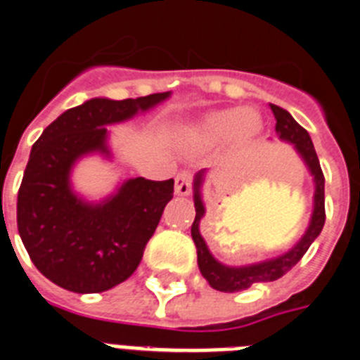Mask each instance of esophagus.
<instances>
[{"mask_svg": "<svg viewBox=\"0 0 360 360\" xmlns=\"http://www.w3.org/2000/svg\"><path fill=\"white\" fill-rule=\"evenodd\" d=\"M192 192V176L188 172H181L176 177V193L177 195H190Z\"/></svg>", "mask_w": 360, "mask_h": 360, "instance_id": "34e87169", "label": "esophagus"}]
</instances>
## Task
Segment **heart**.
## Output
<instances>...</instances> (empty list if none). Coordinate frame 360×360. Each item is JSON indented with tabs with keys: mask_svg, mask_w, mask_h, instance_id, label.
Returning <instances> with one entry per match:
<instances>
[{
	"mask_svg": "<svg viewBox=\"0 0 360 360\" xmlns=\"http://www.w3.org/2000/svg\"><path fill=\"white\" fill-rule=\"evenodd\" d=\"M262 128V117L255 108L228 106L202 115L188 130V141L195 146H215L230 139L233 143L252 141Z\"/></svg>",
	"mask_w": 360,
	"mask_h": 360,
	"instance_id": "1",
	"label": "heart"
}]
</instances>
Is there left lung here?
<instances>
[{
  "mask_svg": "<svg viewBox=\"0 0 360 360\" xmlns=\"http://www.w3.org/2000/svg\"><path fill=\"white\" fill-rule=\"evenodd\" d=\"M270 108L275 115V121H277L275 123V132H277L279 139L292 143L293 148L297 150V154L301 155V159L310 170L311 177H314V212H311L310 224L306 228L301 240L292 250H288L286 254L255 262V264H246V266H226L210 254V250H208L201 232H199V223H201V219L205 217L206 212L201 195V186L205 183L206 170H199L193 177L195 219H193L192 224V239L195 243V248H198V264L202 277L208 281L212 288L219 290V292H240V290L250 288L255 283H270V281H277L279 277H283L286 271L292 270L297 262L301 261L311 243L317 239L319 233L323 232L324 221H326V214H324V176L323 170H321L317 152H315L314 143L310 139V134L293 120L290 112H286L277 105H270Z\"/></svg>",
  "mask_w": 360,
  "mask_h": 360,
  "instance_id": "1",
  "label": "left lung"
}]
</instances>
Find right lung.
I'll return each mask as SVG.
<instances>
[{"instance_id":"obj_1","label":"right lung","mask_w":360,"mask_h":360,"mask_svg":"<svg viewBox=\"0 0 360 360\" xmlns=\"http://www.w3.org/2000/svg\"><path fill=\"white\" fill-rule=\"evenodd\" d=\"M170 94L89 99L63 112L34 143L18 192V230L34 266L61 288L106 292L139 266L174 198V179L134 177L103 201L90 202L74 192L70 176L85 155L110 158L106 127L154 108Z\"/></svg>"}]
</instances>
